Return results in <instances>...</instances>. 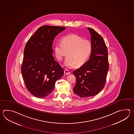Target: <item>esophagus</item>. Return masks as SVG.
I'll use <instances>...</instances> for the list:
<instances>
[{
  "instance_id": "34e87169",
  "label": "esophagus",
  "mask_w": 134,
  "mask_h": 134,
  "mask_svg": "<svg viewBox=\"0 0 134 134\" xmlns=\"http://www.w3.org/2000/svg\"><path fill=\"white\" fill-rule=\"evenodd\" d=\"M70 72L69 70L66 69L64 70V74H65V75H68V74H70Z\"/></svg>"
}]
</instances>
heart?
<instances>
[{
  "instance_id": "1",
  "label": "heart",
  "mask_w": 134,
  "mask_h": 134,
  "mask_svg": "<svg viewBox=\"0 0 134 134\" xmlns=\"http://www.w3.org/2000/svg\"><path fill=\"white\" fill-rule=\"evenodd\" d=\"M54 52L58 60H62L68 54L65 65L68 68L82 66L88 61L92 52L90 41L84 40L76 34H71L64 37L62 42L54 46Z\"/></svg>"
}]
</instances>
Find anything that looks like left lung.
<instances>
[{"label":"left lung","mask_w":134,"mask_h":134,"mask_svg":"<svg viewBox=\"0 0 134 134\" xmlns=\"http://www.w3.org/2000/svg\"><path fill=\"white\" fill-rule=\"evenodd\" d=\"M88 29L92 44L90 58L73 72L76 77L73 91L81 98L96 95L103 90L109 68L107 47L103 37L94 29Z\"/></svg>","instance_id":"1"}]
</instances>
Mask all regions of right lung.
Here are the masks:
<instances>
[{"instance_id":"1","label":"right lung","mask_w":134,"mask_h":134,"mask_svg":"<svg viewBox=\"0 0 134 134\" xmlns=\"http://www.w3.org/2000/svg\"><path fill=\"white\" fill-rule=\"evenodd\" d=\"M65 27H40L26 44L21 71L27 89L42 98L54 91L55 83L64 75L63 68L53 55V42Z\"/></svg>"}]
</instances>
